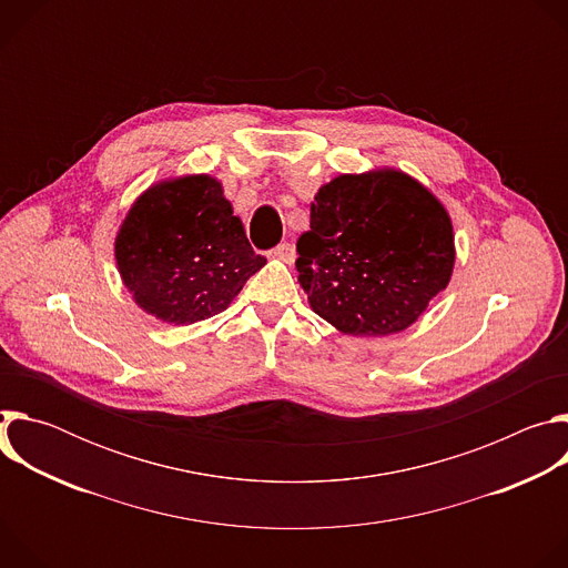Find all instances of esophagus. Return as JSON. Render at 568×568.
Masks as SVG:
<instances>
[{"mask_svg": "<svg viewBox=\"0 0 568 568\" xmlns=\"http://www.w3.org/2000/svg\"><path fill=\"white\" fill-rule=\"evenodd\" d=\"M294 247L290 245V242H281L278 247H274L270 252V258H276V261H283V263H294Z\"/></svg>", "mask_w": 568, "mask_h": 568, "instance_id": "1", "label": "esophagus"}]
</instances>
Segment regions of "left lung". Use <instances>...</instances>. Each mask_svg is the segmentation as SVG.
<instances>
[{
  "label": "left lung",
  "mask_w": 568,
  "mask_h": 568,
  "mask_svg": "<svg viewBox=\"0 0 568 568\" xmlns=\"http://www.w3.org/2000/svg\"><path fill=\"white\" fill-rule=\"evenodd\" d=\"M296 252L310 307L355 337L407 331L447 287L456 261L440 200L393 169L323 184Z\"/></svg>",
  "instance_id": "obj_1"
}]
</instances>
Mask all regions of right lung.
Instances as JSON below:
<instances>
[{
    "instance_id": "obj_1",
    "label": "right lung",
    "mask_w": 568,
    "mask_h": 568,
    "mask_svg": "<svg viewBox=\"0 0 568 568\" xmlns=\"http://www.w3.org/2000/svg\"><path fill=\"white\" fill-rule=\"evenodd\" d=\"M114 256L134 303L175 326L226 310L267 263L211 175L166 180L139 195L116 233Z\"/></svg>"
}]
</instances>
